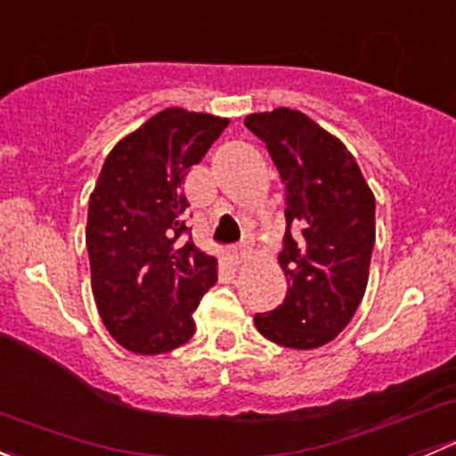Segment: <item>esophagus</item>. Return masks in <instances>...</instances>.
<instances>
[{
    "mask_svg": "<svg viewBox=\"0 0 456 456\" xmlns=\"http://www.w3.org/2000/svg\"><path fill=\"white\" fill-rule=\"evenodd\" d=\"M247 257H249V249H247V247H233V249L229 251V262H232L233 266L242 265Z\"/></svg>",
    "mask_w": 456,
    "mask_h": 456,
    "instance_id": "1",
    "label": "esophagus"
}]
</instances>
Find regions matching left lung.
<instances>
[{
    "label": "left lung",
    "mask_w": 456,
    "mask_h": 456,
    "mask_svg": "<svg viewBox=\"0 0 456 456\" xmlns=\"http://www.w3.org/2000/svg\"><path fill=\"white\" fill-rule=\"evenodd\" d=\"M284 185L282 305L256 329L287 348H317L351 322L364 297L375 247V196L342 141L297 110L249 114Z\"/></svg>",
    "instance_id": "1"
}]
</instances>
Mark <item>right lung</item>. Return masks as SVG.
<instances>
[{
	"instance_id": "add662e5",
	"label": "right lung",
	"mask_w": 456,
	"mask_h": 456,
	"mask_svg": "<svg viewBox=\"0 0 456 456\" xmlns=\"http://www.w3.org/2000/svg\"><path fill=\"white\" fill-rule=\"evenodd\" d=\"M227 118L169 108L114 145L87 207L92 291L105 329L127 351L159 355L194 335L216 257L191 242L183 181Z\"/></svg>"
}]
</instances>
